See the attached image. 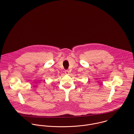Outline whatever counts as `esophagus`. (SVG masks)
Here are the masks:
<instances>
[{
  "mask_svg": "<svg viewBox=\"0 0 134 134\" xmlns=\"http://www.w3.org/2000/svg\"><path fill=\"white\" fill-rule=\"evenodd\" d=\"M65 74H69V71H68V70H66L65 71Z\"/></svg>",
  "mask_w": 134,
  "mask_h": 134,
  "instance_id": "obj_1",
  "label": "esophagus"
}]
</instances>
